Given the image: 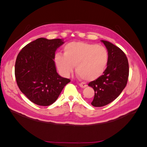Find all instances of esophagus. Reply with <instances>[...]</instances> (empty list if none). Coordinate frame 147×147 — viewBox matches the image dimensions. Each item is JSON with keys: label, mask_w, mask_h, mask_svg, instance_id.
Masks as SVG:
<instances>
[{"label": "esophagus", "mask_w": 147, "mask_h": 147, "mask_svg": "<svg viewBox=\"0 0 147 147\" xmlns=\"http://www.w3.org/2000/svg\"><path fill=\"white\" fill-rule=\"evenodd\" d=\"M79 85L80 87H82V88H86V87L87 86V85L85 83H81L79 84Z\"/></svg>", "instance_id": "34e87169"}]
</instances>
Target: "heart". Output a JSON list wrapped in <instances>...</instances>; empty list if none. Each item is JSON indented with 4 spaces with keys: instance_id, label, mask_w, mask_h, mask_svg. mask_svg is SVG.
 <instances>
[{
    "instance_id": "heart-1",
    "label": "heart",
    "mask_w": 147,
    "mask_h": 147,
    "mask_svg": "<svg viewBox=\"0 0 147 147\" xmlns=\"http://www.w3.org/2000/svg\"><path fill=\"white\" fill-rule=\"evenodd\" d=\"M108 52L95 43L73 42L64 48V55L57 53L55 62L59 71L67 76L76 65V72L81 78L93 81L101 76L107 67Z\"/></svg>"
}]
</instances>
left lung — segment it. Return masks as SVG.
<instances>
[{"mask_svg":"<svg viewBox=\"0 0 147 147\" xmlns=\"http://www.w3.org/2000/svg\"><path fill=\"white\" fill-rule=\"evenodd\" d=\"M101 42L107 50L109 60L104 74L88 84L95 91L91 103L94 107L106 105L118 97L126 86L129 76V64L125 54L112 43Z\"/></svg>","mask_w":147,"mask_h":147,"instance_id":"1","label":"left lung"}]
</instances>
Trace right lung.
I'll return each mask as SVG.
<instances>
[{
	"instance_id": "1",
	"label": "right lung",
	"mask_w": 147,
	"mask_h": 147,
	"mask_svg": "<svg viewBox=\"0 0 147 147\" xmlns=\"http://www.w3.org/2000/svg\"><path fill=\"white\" fill-rule=\"evenodd\" d=\"M64 43L59 38H40L27 44L17 56L15 77L18 86L34 104H52L70 82L59 75L54 60L55 51Z\"/></svg>"
}]
</instances>
